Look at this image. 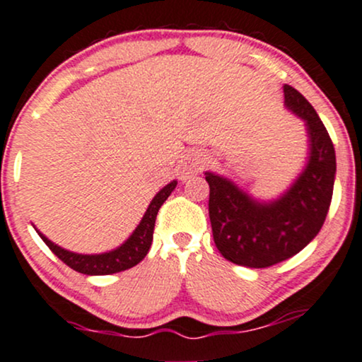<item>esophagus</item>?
<instances>
[{
  "label": "esophagus",
  "mask_w": 362,
  "mask_h": 362,
  "mask_svg": "<svg viewBox=\"0 0 362 362\" xmlns=\"http://www.w3.org/2000/svg\"><path fill=\"white\" fill-rule=\"evenodd\" d=\"M204 165H206V154L201 153V151H192V153H189L187 158H185L184 173L185 175L199 173Z\"/></svg>",
  "instance_id": "1"
}]
</instances>
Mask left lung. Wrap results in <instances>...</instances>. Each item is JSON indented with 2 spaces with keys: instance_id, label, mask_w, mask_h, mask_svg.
Instances as JSON below:
<instances>
[{
  "instance_id": "obj_1",
  "label": "left lung",
  "mask_w": 362,
  "mask_h": 362,
  "mask_svg": "<svg viewBox=\"0 0 362 362\" xmlns=\"http://www.w3.org/2000/svg\"><path fill=\"white\" fill-rule=\"evenodd\" d=\"M285 106L303 118L309 137L304 170L281 196L259 201L230 178L206 172L213 239L225 259L247 268H268L309 244L328 214L335 184L333 142L311 103L284 86Z\"/></svg>"
}]
</instances>
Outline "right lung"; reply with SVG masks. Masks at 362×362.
I'll list each match as a JSON object with an SVG mask.
<instances>
[{
    "instance_id": "right-lung-1",
    "label": "right lung",
    "mask_w": 362,
    "mask_h": 362,
    "mask_svg": "<svg viewBox=\"0 0 362 362\" xmlns=\"http://www.w3.org/2000/svg\"><path fill=\"white\" fill-rule=\"evenodd\" d=\"M177 187V180L170 182L168 185H165L156 196L153 197L151 204L146 209L144 216H142L141 223L137 225V228L134 230L132 235L129 237L120 247L113 249L110 252L103 254H78L66 251V249L59 247L47 239L46 235H42L37 230L39 237L45 240V244L51 249L59 259L63 261L66 266H70L71 269L78 273H84V275H111V273L125 272V269L132 268L141 263L146 257V254L149 252L151 242H153V232H154V221H156V214L160 211L161 204L168 199L170 194L173 192V189Z\"/></svg>"
}]
</instances>
